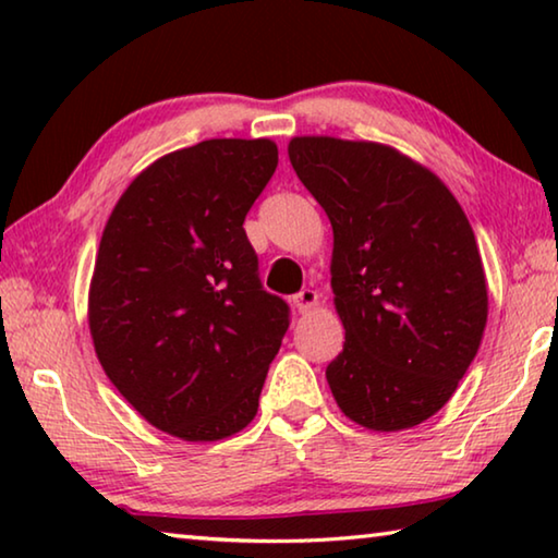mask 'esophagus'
Returning <instances> with one entry per match:
<instances>
[{"label": "esophagus", "instance_id": "obj_1", "mask_svg": "<svg viewBox=\"0 0 558 558\" xmlns=\"http://www.w3.org/2000/svg\"><path fill=\"white\" fill-rule=\"evenodd\" d=\"M292 305H295L300 313H307L310 307L317 305V292L310 290V288H302L298 295H292Z\"/></svg>", "mask_w": 558, "mask_h": 558}]
</instances>
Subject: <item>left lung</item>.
<instances>
[{"mask_svg": "<svg viewBox=\"0 0 558 558\" xmlns=\"http://www.w3.org/2000/svg\"><path fill=\"white\" fill-rule=\"evenodd\" d=\"M288 155L335 231L344 349L327 364L329 389L359 426H418L458 389L487 323L468 216L436 174L386 145L295 137Z\"/></svg>", "mask_w": 558, "mask_h": 558, "instance_id": "8db88e82", "label": "left lung"}]
</instances>
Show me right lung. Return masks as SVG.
Here are the masks:
<instances>
[{"label": "right lung", "instance_id": "right-lung-1", "mask_svg": "<svg viewBox=\"0 0 558 558\" xmlns=\"http://www.w3.org/2000/svg\"><path fill=\"white\" fill-rule=\"evenodd\" d=\"M278 167L270 140H204L157 159L102 231L88 323L108 379L155 428L221 440L248 426L290 327L243 221Z\"/></svg>", "mask_w": 558, "mask_h": 558}]
</instances>
